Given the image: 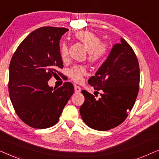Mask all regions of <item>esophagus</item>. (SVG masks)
<instances>
[{
    "label": "esophagus",
    "instance_id": "1",
    "mask_svg": "<svg viewBox=\"0 0 159 159\" xmlns=\"http://www.w3.org/2000/svg\"><path fill=\"white\" fill-rule=\"evenodd\" d=\"M75 92L76 93H80V92H81V88L79 86L75 85Z\"/></svg>",
    "mask_w": 159,
    "mask_h": 159
}]
</instances>
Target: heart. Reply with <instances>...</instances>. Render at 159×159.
<instances>
[{"label": "heart", "mask_w": 159, "mask_h": 159, "mask_svg": "<svg viewBox=\"0 0 159 159\" xmlns=\"http://www.w3.org/2000/svg\"><path fill=\"white\" fill-rule=\"evenodd\" d=\"M75 39L81 43L88 52V60L89 62L95 63L101 61L107 53V47L101 43V39L93 32L88 31H79L75 34ZM60 55L63 59H66L68 55V47L65 43L60 45ZM86 69L83 66H75L69 70V77L76 82H80L83 76L86 75Z\"/></svg>", "instance_id": "1"}]
</instances>
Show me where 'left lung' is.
<instances>
[{
  "mask_svg": "<svg viewBox=\"0 0 159 159\" xmlns=\"http://www.w3.org/2000/svg\"><path fill=\"white\" fill-rule=\"evenodd\" d=\"M89 84L101 91L99 99L82 90L84 102L80 112L84 122L92 129L106 131L125 120L133 107L139 91L140 67L133 49L125 39L113 46L108 58Z\"/></svg>",
  "mask_w": 159,
  "mask_h": 159,
  "instance_id": "1",
  "label": "left lung"
}]
</instances>
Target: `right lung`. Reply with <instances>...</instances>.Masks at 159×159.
Segmentation results:
<instances>
[{"label": "right lung", "mask_w": 159, "mask_h": 159, "mask_svg": "<svg viewBox=\"0 0 159 159\" xmlns=\"http://www.w3.org/2000/svg\"><path fill=\"white\" fill-rule=\"evenodd\" d=\"M68 29L43 27L31 32L13 55L9 65L8 92L15 111L30 127L55 125L74 93L69 82L56 88L48 81L62 69L59 41Z\"/></svg>", "instance_id": "1"}]
</instances>
